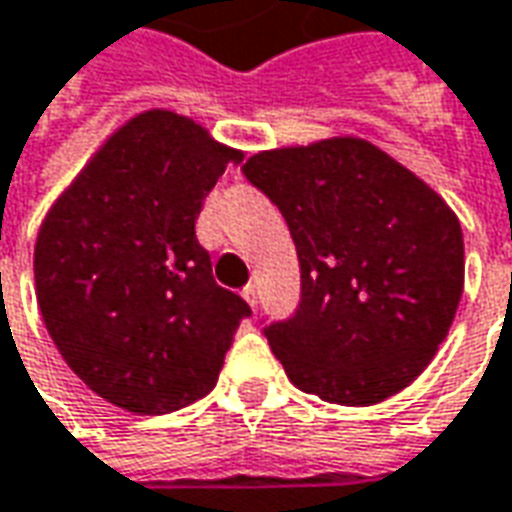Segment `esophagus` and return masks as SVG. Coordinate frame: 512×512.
I'll return each mask as SVG.
<instances>
[{
    "label": "esophagus",
    "mask_w": 512,
    "mask_h": 512,
    "mask_svg": "<svg viewBox=\"0 0 512 512\" xmlns=\"http://www.w3.org/2000/svg\"><path fill=\"white\" fill-rule=\"evenodd\" d=\"M244 299L249 302V307H257V302H260V291H257L255 282H249L244 288Z\"/></svg>",
    "instance_id": "34e87169"
}]
</instances>
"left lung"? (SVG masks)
Instances as JSON below:
<instances>
[{
  "instance_id": "8db88e82",
  "label": "left lung",
  "mask_w": 512,
  "mask_h": 512,
  "mask_svg": "<svg viewBox=\"0 0 512 512\" xmlns=\"http://www.w3.org/2000/svg\"><path fill=\"white\" fill-rule=\"evenodd\" d=\"M246 180L280 207L302 268L268 346L324 402L377 405L427 368L463 296V230L441 196L363 138L249 157Z\"/></svg>"
}]
</instances>
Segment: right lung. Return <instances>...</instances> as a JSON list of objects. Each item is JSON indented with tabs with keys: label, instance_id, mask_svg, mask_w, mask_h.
Masks as SVG:
<instances>
[{
	"label": "right lung",
	"instance_id": "add662e5",
	"mask_svg": "<svg viewBox=\"0 0 512 512\" xmlns=\"http://www.w3.org/2000/svg\"><path fill=\"white\" fill-rule=\"evenodd\" d=\"M241 160L196 121L146 110L46 213L35 241L38 307L71 371L110 405L160 416L219 380L252 310L213 280L194 227L210 188Z\"/></svg>",
	"mask_w": 512,
	"mask_h": 512
}]
</instances>
